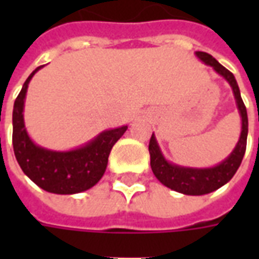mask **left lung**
I'll return each instance as SVG.
<instances>
[{
    "instance_id": "1",
    "label": "left lung",
    "mask_w": 259,
    "mask_h": 259,
    "mask_svg": "<svg viewBox=\"0 0 259 259\" xmlns=\"http://www.w3.org/2000/svg\"><path fill=\"white\" fill-rule=\"evenodd\" d=\"M195 57L201 62L209 65L218 74H221L223 79L228 81L232 90H233L236 105L241 116V133L234 150L230 152L226 159L218 163L211 168H190V166H182L176 163L169 162L163 157L161 148L158 146V141L152 133L148 144L150 151V159H151V169L155 178H157L163 186L169 187L170 190L178 191L182 194L187 195H202L218 190L219 187L226 185L232 179L234 174L237 172L240 163L244 157L245 147H247V135H248V118H247V109L241 96L237 81L234 79L232 72L222 66L212 55L202 51H195Z\"/></svg>"
}]
</instances>
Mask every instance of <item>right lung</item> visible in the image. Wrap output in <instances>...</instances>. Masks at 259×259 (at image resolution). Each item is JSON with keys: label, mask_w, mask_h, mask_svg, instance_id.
Wrapping results in <instances>:
<instances>
[{"label": "right lung", "mask_w": 259, "mask_h": 259, "mask_svg": "<svg viewBox=\"0 0 259 259\" xmlns=\"http://www.w3.org/2000/svg\"><path fill=\"white\" fill-rule=\"evenodd\" d=\"M41 68L38 66L31 72L15 100L12 113L15 157L26 176L42 190L54 194L81 193L100 182L107 169L109 152L127 130V126L104 130L84 146L69 151H54L37 146L27 135L23 109L29 83Z\"/></svg>", "instance_id": "add662e5"}]
</instances>
